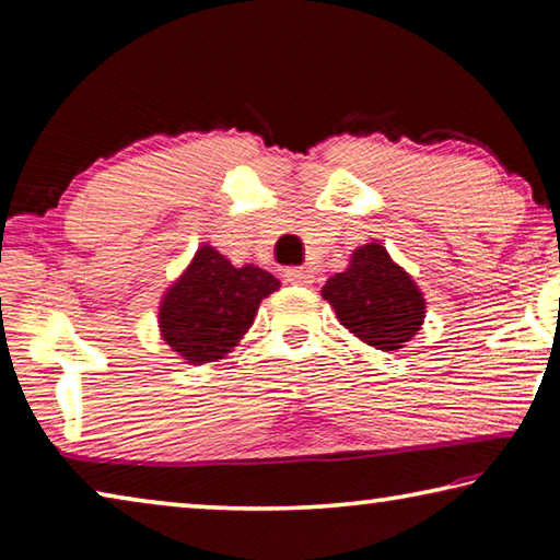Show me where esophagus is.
<instances>
[{"label": "esophagus", "instance_id": "esophagus-1", "mask_svg": "<svg viewBox=\"0 0 560 560\" xmlns=\"http://www.w3.org/2000/svg\"><path fill=\"white\" fill-rule=\"evenodd\" d=\"M283 277H287L289 283H296V287H308V283H314V273L303 267H291L283 271Z\"/></svg>", "mask_w": 560, "mask_h": 560}]
</instances>
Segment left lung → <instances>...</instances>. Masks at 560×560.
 Listing matches in <instances>:
<instances>
[{
  "instance_id": "obj_1",
  "label": "left lung",
  "mask_w": 560,
  "mask_h": 560,
  "mask_svg": "<svg viewBox=\"0 0 560 560\" xmlns=\"http://www.w3.org/2000/svg\"><path fill=\"white\" fill-rule=\"evenodd\" d=\"M324 299L350 334L377 350H397L422 326L424 299L381 244L355 249L348 269L330 277Z\"/></svg>"
}]
</instances>
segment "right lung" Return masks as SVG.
I'll list each match as a JSON object with an SVG mask.
<instances>
[{
    "instance_id": "obj_1",
    "label": "right lung",
    "mask_w": 560,
    "mask_h": 560,
    "mask_svg": "<svg viewBox=\"0 0 560 560\" xmlns=\"http://www.w3.org/2000/svg\"><path fill=\"white\" fill-rule=\"evenodd\" d=\"M279 289V279L254 264L234 269L212 246H202L192 264L165 293L160 330L187 363H210L240 343L257 316L261 299Z\"/></svg>"
}]
</instances>
